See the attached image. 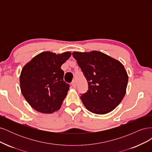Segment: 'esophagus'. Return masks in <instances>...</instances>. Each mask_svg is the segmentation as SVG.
I'll use <instances>...</instances> for the list:
<instances>
[{
  "instance_id": "esophagus-1",
  "label": "esophagus",
  "mask_w": 152,
  "mask_h": 152,
  "mask_svg": "<svg viewBox=\"0 0 152 152\" xmlns=\"http://www.w3.org/2000/svg\"><path fill=\"white\" fill-rule=\"evenodd\" d=\"M72 87H73V88H76L77 84H76V82H75V80H73V81L72 82Z\"/></svg>"
}]
</instances>
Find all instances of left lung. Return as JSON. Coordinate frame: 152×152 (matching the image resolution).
I'll return each instance as SVG.
<instances>
[{
	"label": "left lung",
	"instance_id": "left-lung-1",
	"mask_svg": "<svg viewBox=\"0 0 152 152\" xmlns=\"http://www.w3.org/2000/svg\"><path fill=\"white\" fill-rule=\"evenodd\" d=\"M88 84L80 99L92 113L103 115L112 112L125 96L128 75L122 64L99 51L72 53Z\"/></svg>",
	"mask_w": 152,
	"mask_h": 152
}]
</instances>
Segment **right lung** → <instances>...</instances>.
I'll list each match as a JSON object with an SVG mask.
<instances>
[{
  "label": "right lung",
  "mask_w": 152,
  "mask_h": 152,
  "mask_svg": "<svg viewBox=\"0 0 152 152\" xmlns=\"http://www.w3.org/2000/svg\"><path fill=\"white\" fill-rule=\"evenodd\" d=\"M70 56V52H43L23 68L20 78L21 93L37 111L52 113L60 108L70 87L63 80L61 66Z\"/></svg>",
  "instance_id": "obj_1"
}]
</instances>
